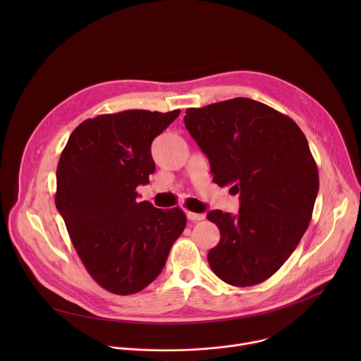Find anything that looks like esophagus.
<instances>
[{
    "mask_svg": "<svg viewBox=\"0 0 361 361\" xmlns=\"http://www.w3.org/2000/svg\"><path fill=\"white\" fill-rule=\"evenodd\" d=\"M204 214H200V213H192V212H187V219L190 221H201L204 220Z\"/></svg>",
    "mask_w": 361,
    "mask_h": 361,
    "instance_id": "esophagus-1",
    "label": "esophagus"
}]
</instances>
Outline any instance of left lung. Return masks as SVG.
<instances>
[{
    "mask_svg": "<svg viewBox=\"0 0 361 361\" xmlns=\"http://www.w3.org/2000/svg\"><path fill=\"white\" fill-rule=\"evenodd\" d=\"M184 124L209 157L213 181L240 192L237 216L207 214L220 230L207 255L212 270L235 287L266 281L313 216L319 170L305 135L290 117L243 97L188 109Z\"/></svg>",
    "mask_w": 361,
    "mask_h": 361,
    "instance_id": "left-lung-1",
    "label": "left lung"
}]
</instances>
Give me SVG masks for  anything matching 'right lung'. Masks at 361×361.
Here are the masks:
<instances>
[{
    "label": "right lung",
    "instance_id": "obj_1",
    "mask_svg": "<svg viewBox=\"0 0 361 361\" xmlns=\"http://www.w3.org/2000/svg\"><path fill=\"white\" fill-rule=\"evenodd\" d=\"M180 114L127 110L82 121L57 167L56 207L90 276L110 293L135 294L157 279L185 228L181 209L138 201L156 170L151 142Z\"/></svg>",
    "mask_w": 361,
    "mask_h": 361
}]
</instances>
